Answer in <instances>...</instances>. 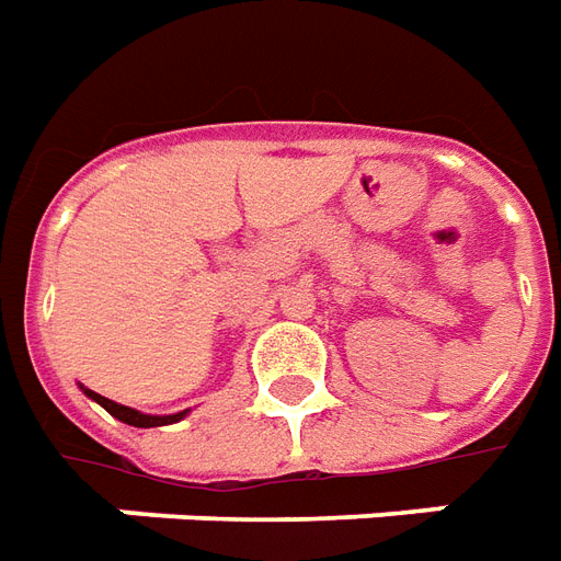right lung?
I'll return each instance as SVG.
<instances>
[{
  "label": "right lung",
  "instance_id": "1",
  "mask_svg": "<svg viewBox=\"0 0 561 561\" xmlns=\"http://www.w3.org/2000/svg\"><path fill=\"white\" fill-rule=\"evenodd\" d=\"M94 402H100V405L108 411L112 416H117L121 423L126 425H138V428H153V425H168V423H176V420H183L185 411H180V414H171V416H153V414H138V411H133V408L126 405H117V402H112V399H105V396L94 393V390H85Z\"/></svg>",
  "mask_w": 561,
  "mask_h": 561
}]
</instances>
